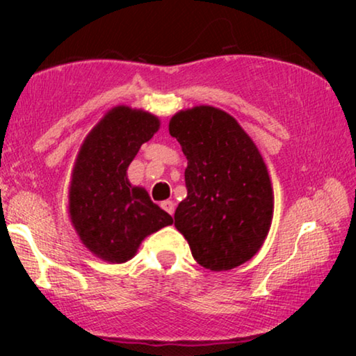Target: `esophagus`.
Returning a JSON list of instances; mask_svg holds the SVG:
<instances>
[{
	"instance_id": "esophagus-1",
	"label": "esophagus",
	"mask_w": 356,
	"mask_h": 356,
	"mask_svg": "<svg viewBox=\"0 0 356 356\" xmlns=\"http://www.w3.org/2000/svg\"><path fill=\"white\" fill-rule=\"evenodd\" d=\"M160 206H162L163 211L168 212L170 216H173V213H175V204L172 201H163L162 204H160Z\"/></svg>"
}]
</instances>
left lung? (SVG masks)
I'll use <instances>...</instances> for the list:
<instances>
[{
  "instance_id": "left-lung-1",
  "label": "left lung",
  "mask_w": 356,
  "mask_h": 356,
  "mask_svg": "<svg viewBox=\"0 0 356 356\" xmlns=\"http://www.w3.org/2000/svg\"><path fill=\"white\" fill-rule=\"evenodd\" d=\"M170 134L188 159V196L175 227L197 264L228 270L250 261L272 220V188L259 150L236 120L213 106L179 111Z\"/></svg>"
}]
</instances>
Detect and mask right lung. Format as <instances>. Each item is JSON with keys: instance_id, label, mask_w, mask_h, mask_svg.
<instances>
[{"instance_id": "right-lung-1", "label": "right lung", "mask_w": 356, "mask_h": 356, "mask_svg": "<svg viewBox=\"0 0 356 356\" xmlns=\"http://www.w3.org/2000/svg\"><path fill=\"white\" fill-rule=\"evenodd\" d=\"M157 116L116 106L90 131L77 155L70 189V213L81 241L108 262H126L150 233L173 218L131 186L126 170L140 145L159 129Z\"/></svg>"}]
</instances>
